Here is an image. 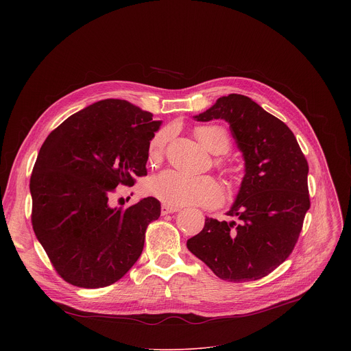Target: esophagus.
I'll return each instance as SVG.
<instances>
[{"label": "esophagus", "instance_id": "34e87169", "mask_svg": "<svg viewBox=\"0 0 351 351\" xmlns=\"http://www.w3.org/2000/svg\"><path fill=\"white\" fill-rule=\"evenodd\" d=\"M178 211H179L178 207H171V206H167V204H164V206L161 207V214H162V215L173 214V213H178Z\"/></svg>", "mask_w": 351, "mask_h": 351}]
</instances>
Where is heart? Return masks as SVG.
I'll list each match as a JSON object with an SVG mask.
<instances>
[{"instance_id": "obj_1", "label": "heart", "mask_w": 351, "mask_h": 351, "mask_svg": "<svg viewBox=\"0 0 351 351\" xmlns=\"http://www.w3.org/2000/svg\"><path fill=\"white\" fill-rule=\"evenodd\" d=\"M195 136L208 152L221 154L228 152V132L218 125H206L195 129ZM171 137L169 129L160 130L149 141V158L161 157L165 144ZM147 191L171 207L203 206L215 207L222 202V187L211 176H190L182 172L167 169L147 182Z\"/></svg>"}]
</instances>
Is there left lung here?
Returning <instances> with one entry per match:
<instances>
[{
  "label": "left lung",
  "mask_w": 351,
  "mask_h": 351,
  "mask_svg": "<svg viewBox=\"0 0 351 351\" xmlns=\"http://www.w3.org/2000/svg\"><path fill=\"white\" fill-rule=\"evenodd\" d=\"M198 122L223 119L244 160V176L226 215L206 218L187 248L221 279L257 280L293 252L310 208L308 164L293 132L252 98L229 94Z\"/></svg>",
  "instance_id": "left-lung-1"
}]
</instances>
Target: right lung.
<instances>
[{
  "instance_id": "obj_1",
  "label": "right lung",
  "mask_w": 351,
  "mask_h": 351,
  "mask_svg": "<svg viewBox=\"0 0 351 351\" xmlns=\"http://www.w3.org/2000/svg\"><path fill=\"white\" fill-rule=\"evenodd\" d=\"M161 123L126 99L108 98L71 115L41 145L30 178L32 225L68 283L110 286L141 256L160 202L147 197L123 208L111 207L110 197L118 184L147 175L149 141Z\"/></svg>"
}]
</instances>
